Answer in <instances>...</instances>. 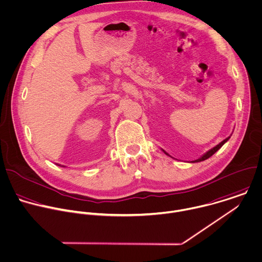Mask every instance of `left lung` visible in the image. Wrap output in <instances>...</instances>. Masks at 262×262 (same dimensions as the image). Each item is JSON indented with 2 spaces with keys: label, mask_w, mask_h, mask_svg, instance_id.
<instances>
[{
  "label": "left lung",
  "mask_w": 262,
  "mask_h": 262,
  "mask_svg": "<svg viewBox=\"0 0 262 262\" xmlns=\"http://www.w3.org/2000/svg\"><path fill=\"white\" fill-rule=\"evenodd\" d=\"M228 139H229V137L225 138V139H224L223 141H221L219 144H217L216 146H214L213 148H211L210 150H208V151H207V152H206V154H205L203 157H201L200 159H198V160H195V161H192V163H198V162H202V161H205V160H207L208 158H210L211 156H213V155H214V154H215V152H216V151H217V150H218V149H219V148H220V147H221V146H222V145H223V144H224V143H225V142L228 140ZM163 151H164L166 155H168V154H167L165 150H163ZM168 156H169V155H168Z\"/></svg>",
  "instance_id": "left-lung-1"
}]
</instances>
